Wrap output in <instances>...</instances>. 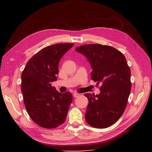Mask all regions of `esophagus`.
Wrapping results in <instances>:
<instances>
[{
	"instance_id": "34e87169",
	"label": "esophagus",
	"mask_w": 152,
	"mask_h": 152,
	"mask_svg": "<svg viewBox=\"0 0 152 152\" xmlns=\"http://www.w3.org/2000/svg\"><path fill=\"white\" fill-rule=\"evenodd\" d=\"M79 96H80V94H78V93H74V94H73V97H75V98H76V97H78Z\"/></svg>"
}]
</instances>
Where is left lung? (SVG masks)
<instances>
[{
    "label": "left lung",
    "mask_w": 152,
    "mask_h": 152,
    "mask_svg": "<svg viewBox=\"0 0 152 152\" xmlns=\"http://www.w3.org/2000/svg\"><path fill=\"white\" fill-rule=\"evenodd\" d=\"M76 50L90 63L91 79L101 83L100 93H86L88 99L85 120L91 126L103 129L121 117L131 90V70L123 54L115 48L98 44L85 45Z\"/></svg>",
    "instance_id": "8db88e82"
}]
</instances>
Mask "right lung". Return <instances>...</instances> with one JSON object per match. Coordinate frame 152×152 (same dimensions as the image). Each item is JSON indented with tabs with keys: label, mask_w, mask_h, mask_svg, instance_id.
<instances>
[{
	"label": "right lung",
	"mask_w": 152,
	"mask_h": 152,
	"mask_svg": "<svg viewBox=\"0 0 152 152\" xmlns=\"http://www.w3.org/2000/svg\"><path fill=\"white\" fill-rule=\"evenodd\" d=\"M73 43H61L42 49L27 62L21 73V92L31 119L46 129L56 128L66 120L72 103L71 93H59L52 82L57 80L58 65Z\"/></svg>",
	"instance_id": "obj_1"
}]
</instances>
